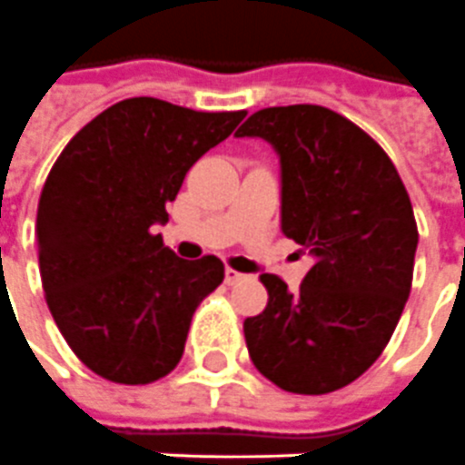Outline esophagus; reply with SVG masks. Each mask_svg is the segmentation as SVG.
I'll return each instance as SVG.
<instances>
[{
  "instance_id": "esophagus-1",
  "label": "esophagus",
  "mask_w": 465,
  "mask_h": 465,
  "mask_svg": "<svg viewBox=\"0 0 465 465\" xmlns=\"http://www.w3.org/2000/svg\"><path fill=\"white\" fill-rule=\"evenodd\" d=\"M240 280H245V275H242V272H238L235 268H225V282H227V285H235V282H240Z\"/></svg>"
}]
</instances>
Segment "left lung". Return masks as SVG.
Here are the masks:
<instances>
[{
	"label": "left lung",
	"mask_w": 465,
	"mask_h": 465,
	"mask_svg": "<svg viewBox=\"0 0 465 465\" xmlns=\"http://www.w3.org/2000/svg\"><path fill=\"white\" fill-rule=\"evenodd\" d=\"M235 134L275 147L280 227L315 258L295 292L260 275L268 305L242 325L250 361L288 393H332L378 361L406 308L411 197L383 147L321 104L260 110Z\"/></svg>",
	"instance_id": "obj_1"
}]
</instances>
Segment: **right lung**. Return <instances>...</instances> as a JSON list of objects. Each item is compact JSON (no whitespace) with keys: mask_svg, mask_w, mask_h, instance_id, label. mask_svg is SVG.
Segmentation results:
<instances>
[{"mask_svg":"<svg viewBox=\"0 0 465 465\" xmlns=\"http://www.w3.org/2000/svg\"><path fill=\"white\" fill-rule=\"evenodd\" d=\"M245 117L133 97L74 134L37 207L39 275L49 312L82 363L144 385L180 363L193 312L225 278L215 255L183 260L167 223L187 170Z\"/></svg>","mask_w":465,"mask_h":465,"instance_id":"right-lung-1","label":"right lung"}]
</instances>
